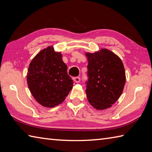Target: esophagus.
Wrapping results in <instances>:
<instances>
[{"mask_svg": "<svg viewBox=\"0 0 152 152\" xmlns=\"http://www.w3.org/2000/svg\"><path fill=\"white\" fill-rule=\"evenodd\" d=\"M73 80H74V81H75V83H79L80 82V77H75V78L73 79Z\"/></svg>", "mask_w": 152, "mask_h": 152, "instance_id": "obj_1", "label": "esophagus"}]
</instances>
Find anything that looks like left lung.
<instances>
[{
	"mask_svg": "<svg viewBox=\"0 0 152 152\" xmlns=\"http://www.w3.org/2000/svg\"><path fill=\"white\" fill-rule=\"evenodd\" d=\"M88 76L86 94L96 110L112 106L121 96L126 81L125 67L121 58L113 52L102 48L94 53L86 52Z\"/></svg>",
	"mask_w": 152,
	"mask_h": 152,
	"instance_id": "1",
	"label": "left lung"
}]
</instances>
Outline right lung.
I'll list each match as a JSON object with an SVG mask.
<instances>
[{"label":"right lung","instance_id":"1","mask_svg":"<svg viewBox=\"0 0 152 152\" xmlns=\"http://www.w3.org/2000/svg\"><path fill=\"white\" fill-rule=\"evenodd\" d=\"M62 54L52 46L40 51L29 64L27 82L35 100L41 106L53 107L62 103L72 89Z\"/></svg>","mask_w":152,"mask_h":152}]
</instances>
